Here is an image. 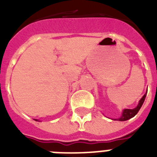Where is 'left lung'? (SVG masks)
<instances>
[{
    "mask_svg": "<svg viewBox=\"0 0 157 157\" xmlns=\"http://www.w3.org/2000/svg\"><path fill=\"white\" fill-rule=\"evenodd\" d=\"M147 91L145 94H144L142 98L139 100V104L137 105L136 107H134V109H124L123 110V112H122V115L121 117H119V118H117V119H114V121H127V120L130 119L132 117H134L135 115L139 112V109L141 108L142 105L144 104V102L145 100V98H146L147 96Z\"/></svg>",
    "mask_w": 157,
    "mask_h": 157,
    "instance_id": "obj_1",
    "label": "left lung"
}]
</instances>
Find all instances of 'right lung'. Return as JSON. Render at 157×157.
<instances>
[{
    "mask_svg": "<svg viewBox=\"0 0 157 157\" xmlns=\"http://www.w3.org/2000/svg\"><path fill=\"white\" fill-rule=\"evenodd\" d=\"M35 121H38V120H35Z\"/></svg>",
    "mask_w": 157,
    "mask_h": 157,
    "instance_id": "obj_1",
    "label": "right lung"
}]
</instances>
